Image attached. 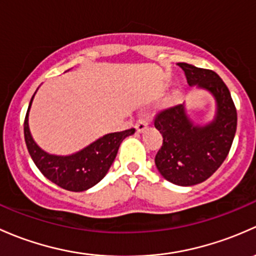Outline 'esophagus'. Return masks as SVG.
<instances>
[{
  "label": "esophagus",
  "instance_id": "esophagus-1",
  "mask_svg": "<svg viewBox=\"0 0 256 256\" xmlns=\"http://www.w3.org/2000/svg\"><path fill=\"white\" fill-rule=\"evenodd\" d=\"M149 120L148 118H140V120H138V122H136V132L138 133H143L144 130H146L148 126H149Z\"/></svg>",
  "mask_w": 256,
  "mask_h": 256
}]
</instances>
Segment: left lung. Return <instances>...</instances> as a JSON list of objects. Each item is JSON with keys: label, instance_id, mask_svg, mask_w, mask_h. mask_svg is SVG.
<instances>
[{"label": "left lung", "instance_id": "obj_1", "mask_svg": "<svg viewBox=\"0 0 256 256\" xmlns=\"http://www.w3.org/2000/svg\"><path fill=\"white\" fill-rule=\"evenodd\" d=\"M191 88L213 97L214 116L207 123H194L185 107L162 110L154 126L162 134V146L155 155V165L162 178L178 186H194L206 181L224 162L236 130V110L230 92L212 70L178 62Z\"/></svg>", "mask_w": 256, "mask_h": 256}]
</instances>
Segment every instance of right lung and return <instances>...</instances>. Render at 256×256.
I'll use <instances>...</instances> for the list:
<instances>
[{
  "label": "right lung",
  "mask_w": 256,
  "mask_h": 256,
  "mask_svg": "<svg viewBox=\"0 0 256 256\" xmlns=\"http://www.w3.org/2000/svg\"><path fill=\"white\" fill-rule=\"evenodd\" d=\"M36 91L32 97L24 120L26 144L34 164L49 181L68 191L82 192L97 185L108 172L122 142L133 136L136 129L104 134L72 154H50L36 144L30 129V110Z\"/></svg>",
  "instance_id": "add662e5"
}]
</instances>
